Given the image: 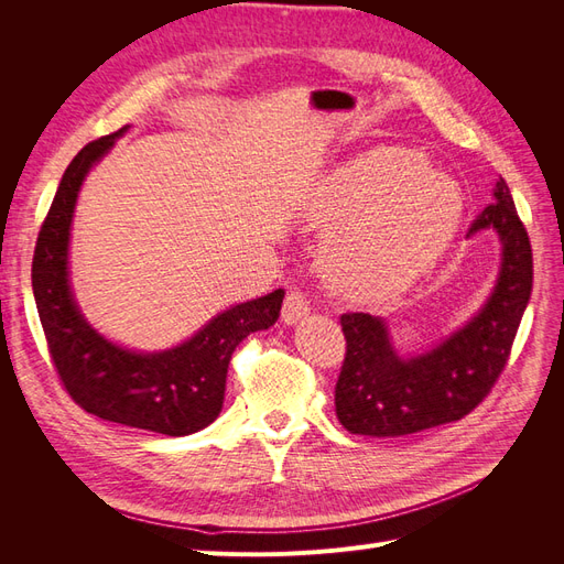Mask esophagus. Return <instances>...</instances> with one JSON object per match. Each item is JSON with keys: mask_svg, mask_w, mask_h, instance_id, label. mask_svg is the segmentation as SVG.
I'll list each match as a JSON object with an SVG mask.
<instances>
[{"mask_svg": "<svg viewBox=\"0 0 564 564\" xmlns=\"http://www.w3.org/2000/svg\"><path fill=\"white\" fill-rule=\"evenodd\" d=\"M311 308H308V299L301 292V289H292L284 296V305H282V322L284 324H296L303 317H308Z\"/></svg>", "mask_w": 564, "mask_h": 564, "instance_id": "obj_1", "label": "esophagus"}]
</instances>
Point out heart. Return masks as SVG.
<instances>
[{
  "mask_svg": "<svg viewBox=\"0 0 564 564\" xmlns=\"http://www.w3.org/2000/svg\"><path fill=\"white\" fill-rule=\"evenodd\" d=\"M464 197L437 166L402 150H373L324 174L305 216L332 228L319 265L352 299L388 301L429 275L458 228Z\"/></svg>",
  "mask_w": 564,
  "mask_h": 564,
  "instance_id": "b5f03b06",
  "label": "heart"
}]
</instances>
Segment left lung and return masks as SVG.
<instances>
[{
  "label": "left lung",
  "mask_w": 564,
  "mask_h": 564,
  "mask_svg": "<svg viewBox=\"0 0 564 564\" xmlns=\"http://www.w3.org/2000/svg\"><path fill=\"white\" fill-rule=\"evenodd\" d=\"M477 214L468 237L497 230L501 270L487 303L433 350L402 357L386 322L369 313L340 315L346 360L336 381V416L346 431L371 437L412 435L470 414L501 377L532 296V245L503 178Z\"/></svg>",
  "instance_id": "left-lung-1"
}]
</instances>
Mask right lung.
Instances as JSON below:
<instances>
[{
    "label": "right lung",
    "instance_id": "right-lung-1",
    "mask_svg": "<svg viewBox=\"0 0 564 564\" xmlns=\"http://www.w3.org/2000/svg\"><path fill=\"white\" fill-rule=\"evenodd\" d=\"M129 127L84 145L65 169L44 218L32 292L48 355L70 398L98 419L162 435H191L220 414L235 348L280 317L282 289L216 315L185 344L162 352H133L110 344L84 319L67 280V245L79 187L89 169Z\"/></svg>",
    "mask_w": 564,
    "mask_h": 564
}]
</instances>
